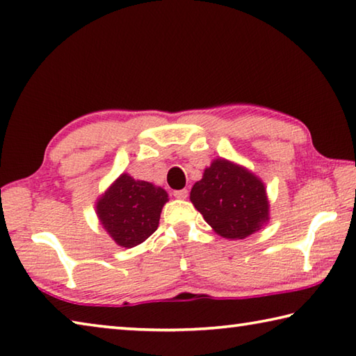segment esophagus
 I'll list each match as a JSON object with an SVG mask.
<instances>
[{"label":"esophagus","mask_w":356,"mask_h":356,"mask_svg":"<svg viewBox=\"0 0 356 356\" xmlns=\"http://www.w3.org/2000/svg\"><path fill=\"white\" fill-rule=\"evenodd\" d=\"M174 197H177V199H186V197H188V190L184 188V190L174 191Z\"/></svg>","instance_id":"esophagus-1"}]
</instances>
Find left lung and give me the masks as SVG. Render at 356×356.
I'll list each match as a JSON object with an SVG mask.
<instances>
[{
	"label": "left lung",
	"mask_w": 356,
	"mask_h": 356,
	"mask_svg": "<svg viewBox=\"0 0 356 356\" xmlns=\"http://www.w3.org/2000/svg\"><path fill=\"white\" fill-rule=\"evenodd\" d=\"M190 200L219 236L244 240L269 222L263 180L243 165L215 159L193 185Z\"/></svg>",
	"instance_id": "1"
}]
</instances>
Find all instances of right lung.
<instances>
[{
  "mask_svg": "<svg viewBox=\"0 0 356 356\" xmlns=\"http://www.w3.org/2000/svg\"><path fill=\"white\" fill-rule=\"evenodd\" d=\"M168 200V193L161 186L122 172L96 200V215L116 244L131 249L157 230L161 209Z\"/></svg>",
  "mask_w": 356,
  "mask_h": 356,
  "instance_id": "right-lung-1",
  "label": "right lung"
}]
</instances>
